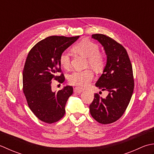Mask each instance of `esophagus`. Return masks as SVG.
<instances>
[{"instance_id": "1", "label": "esophagus", "mask_w": 154, "mask_h": 154, "mask_svg": "<svg viewBox=\"0 0 154 154\" xmlns=\"http://www.w3.org/2000/svg\"><path fill=\"white\" fill-rule=\"evenodd\" d=\"M83 90H81L80 88H75L74 89V92L75 93H78V94H80L81 92H82Z\"/></svg>"}]
</instances>
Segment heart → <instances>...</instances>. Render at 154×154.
Instances as JSON below:
<instances>
[{
    "instance_id": "b5f03b06",
    "label": "heart",
    "mask_w": 154,
    "mask_h": 154,
    "mask_svg": "<svg viewBox=\"0 0 154 154\" xmlns=\"http://www.w3.org/2000/svg\"><path fill=\"white\" fill-rule=\"evenodd\" d=\"M74 50L78 53L88 58V64L93 68L100 69L104 62V56L99 52V46L89 40H83L75 45ZM60 63L64 68L70 66V56L68 52L64 51L60 56ZM94 78V74L90 70L74 71L68 77L69 83L80 88L88 87Z\"/></svg>"
}]
</instances>
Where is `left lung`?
Wrapping results in <instances>:
<instances>
[{
    "mask_svg": "<svg viewBox=\"0 0 154 154\" xmlns=\"http://www.w3.org/2000/svg\"><path fill=\"white\" fill-rule=\"evenodd\" d=\"M92 38L102 45L107 58L106 66L96 86L109 93L105 98L96 93L90 105V112L99 123L111 124L124 114L132 96V66L127 51L120 44L102 34H92Z\"/></svg>",
    "mask_w": 154,
    "mask_h": 154,
    "instance_id": "8db88e82",
    "label": "left lung"
}]
</instances>
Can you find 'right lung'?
<instances>
[{
  "label": "right lung",
  "instance_id": "obj_1",
  "mask_svg": "<svg viewBox=\"0 0 154 154\" xmlns=\"http://www.w3.org/2000/svg\"><path fill=\"white\" fill-rule=\"evenodd\" d=\"M79 37L48 36L34 45L28 54L23 74V92L31 111L45 123H54L65 114L73 88L66 86L52 92V80L64 81L63 74L58 76L61 72L60 56Z\"/></svg>",
  "mask_w": 154,
  "mask_h": 154
}]
</instances>
